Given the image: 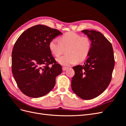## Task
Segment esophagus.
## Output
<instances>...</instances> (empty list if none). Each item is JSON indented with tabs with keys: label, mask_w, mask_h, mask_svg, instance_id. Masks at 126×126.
Here are the masks:
<instances>
[{
	"label": "esophagus",
	"mask_w": 126,
	"mask_h": 126,
	"mask_svg": "<svg viewBox=\"0 0 126 126\" xmlns=\"http://www.w3.org/2000/svg\"><path fill=\"white\" fill-rule=\"evenodd\" d=\"M68 67H63V71H65L67 69H68Z\"/></svg>",
	"instance_id": "1"
}]
</instances>
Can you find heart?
Returning a JSON list of instances; mask_svg holds the SVG:
<instances>
[{"mask_svg": "<svg viewBox=\"0 0 126 126\" xmlns=\"http://www.w3.org/2000/svg\"><path fill=\"white\" fill-rule=\"evenodd\" d=\"M52 39L49 44L51 54L56 57L62 54L63 49H67L66 55L58 57L57 62L64 66H69L85 60L91 48V40L88 37H81L74 32L66 33L59 39Z\"/></svg>", "mask_w": 126, "mask_h": 126, "instance_id": "b5f03b06", "label": "heart"}]
</instances>
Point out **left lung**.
I'll list each match as a JSON object with an SVG mask.
<instances>
[{
  "instance_id": "obj_1",
  "label": "left lung",
  "mask_w": 126,
  "mask_h": 126,
  "mask_svg": "<svg viewBox=\"0 0 126 126\" xmlns=\"http://www.w3.org/2000/svg\"><path fill=\"white\" fill-rule=\"evenodd\" d=\"M91 40V48L83 65L73 67L71 80L74 93L82 99L90 100L99 96L111 81L115 66L112 45L102 34L94 30L81 31Z\"/></svg>"
}]
</instances>
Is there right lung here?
Segmentation results:
<instances>
[{"label":"right lung","instance_id":"obj_1","mask_svg":"<svg viewBox=\"0 0 126 126\" xmlns=\"http://www.w3.org/2000/svg\"><path fill=\"white\" fill-rule=\"evenodd\" d=\"M62 34L56 29L37 25L22 32L15 43L12 72L19 88L26 96L41 97L54 88L62 68L52 56L49 44Z\"/></svg>","mask_w":126,"mask_h":126}]
</instances>
